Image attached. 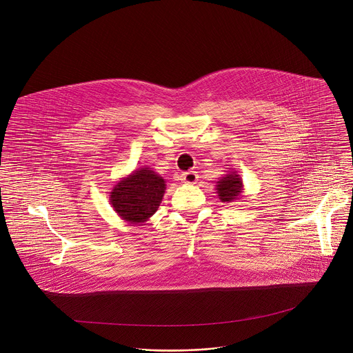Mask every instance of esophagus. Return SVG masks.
<instances>
[{
    "label": "esophagus",
    "instance_id": "obj_1",
    "mask_svg": "<svg viewBox=\"0 0 353 353\" xmlns=\"http://www.w3.org/2000/svg\"><path fill=\"white\" fill-rule=\"evenodd\" d=\"M197 178H199V175L196 171H188L181 175V181L188 185H194L197 182Z\"/></svg>",
    "mask_w": 353,
    "mask_h": 353
}]
</instances>
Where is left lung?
Listing matches in <instances>:
<instances>
[{
  "label": "left lung",
  "mask_w": 353,
  "mask_h": 353,
  "mask_svg": "<svg viewBox=\"0 0 353 353\" xmlns=\"http://www.w3.org/2000/svg\"><path fill=\"white\" fill-rule=\"evenodd\" d=\"M217 197L221 202H234L239 200L243 193V181L236 171H228L216 182Z\"/></svg>",
  "instance_id": "obj_1"
}]
</instances>
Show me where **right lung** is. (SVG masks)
Returning a JSON list of instances; mask_svg holds the SVG:
<instances>
[{"label":"right lung","instance_id":"obj_1","mask_svg":"<svg viewBox=\"0 0 353 353\" xmlns=\"http://www.w3.org/2000/svg\"><path fill=\"white\" fill-rule=\"evenodd\" d=\"M165 193V181L150 167L121 178L110 193L115 213L130 225H143L157 210Z\"/></svg>","mask_w":353,"mask_h":353}]
</instances>
